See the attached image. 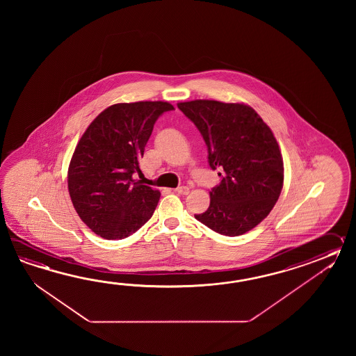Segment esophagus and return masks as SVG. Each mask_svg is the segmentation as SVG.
<instances>
[{
  "label": "esophagus",
  "mask_w": 356,
  "mask_h": 356,
  "mask_svg": "<svg viewBox=\"0 0 356 356\" xmlns=\"http://www.w3.org/2000/svg\"><path fill=\"white\" fill-rule=\"evenodd\" d=\"M189 188L188 187H186V186H181V187H178V188L175 189V193H178V195H188Z\"/></svg>",
  "instance_id": "esophagus-1"
}]
</instances>
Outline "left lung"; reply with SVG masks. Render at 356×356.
Instances as JSON below:
<instances>
[{
	"label": "left lung",
	"instance_id": "left-lung-1",
	"mask_svg": "<svg viewBox=\"0 0 356 356\" xmlns=\"http://www.w3.org/2000/svg\"><path fill=\"white\" fill-rule=\"evenodd\" d=\"M178 108L204 137L210 168L222 172L209 209L195 218L227 236L250 232L271 212L284 184V161L273 131L243 103L198 99Z\"/></svg>",
	"mask_w": 356,
	"mask_h": 356
}]
</instances>
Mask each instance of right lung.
Returning <instances> with one entry per match:
<instances>
[{"label": "right lung", "mask_w": 356, "mask_h": 356, "mask_svg": "<svg viewBox=\"0 0 356 356\" xmlns=\"http://www.w3.org/2000/svg\"><path fill=\"white\" fill-rule=\"evenodd\" d=\"M168 102L108 106L83 132L68 167V192L80 219L99 236L134 234L150 219L160 192L134 179L156 120Z\"/></svg>", "instance_id": "right-lung-1"}]
</instances>
